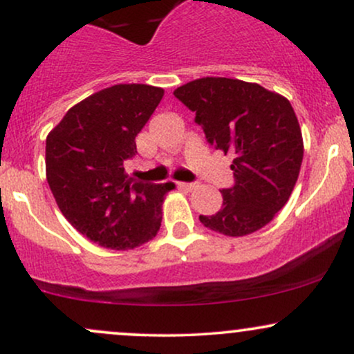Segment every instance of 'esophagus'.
Returning a JSON list of instances; mask_svg holds the SVG:
<instances>
[{
  "instance_id": "1",
  "label": "esophagus",
  "mask_w": 354,
  "mask_h": 354,
  "mask_svg": "<svg viewBox=\"0 0 354 354\" xmlns=\"http://www.w3.org/2000/svg\"><path fill=\"white\" fill-rule=\"evenodd\" d=\"M178 188L180 189H186V191H193L196 188V183H178Z\"/></svg>"
}]
</instances>
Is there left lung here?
Here are the masks:
<instances>
[{
    "label": "left lung",
    "instance_id": "8db88e82",
    "mask_svg": "<svg viewBox=\"0 0 354 354\" xmlns=\"http://www.w3.org/2000/svg\"><path fill=\"white\" fill-rule=\"evenodd\" d=\"M173 95L196 115L211 146L234 154V185L221 189V209L200 221L226 236L261 230L290 200L301 168L303 136L291 103L256 83L213 76Z\"/></svg>",
    "mask_w": 354,
    "mask_h": 354
}]
</instances>
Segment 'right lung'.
<instances>
[{
  "label": "right lung",
  "instance_id": "right-lung-1",
  "mask_svg": "<svg viewBox=\"0 0 354 354\" xmlns=\"http://www.w3.org/2000/svg\"><path fill=\"white\" fill-rule=\"evenodd\" d=\"M165 89L115 84L68 109L46 138V180L73 228L108 250H133L156 236L161 205L173 183L128 178L138 133Z\"/></svg>",
  "mask_w": 354,
  "mask_h": 354
}]
</instances>
